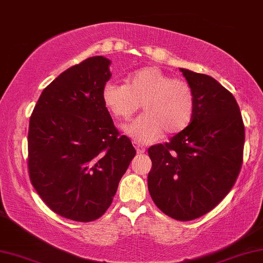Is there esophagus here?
<instances>
[{
	"label": "esophagus",
	"mask_w": 263,
	"mask_h": 263,
	"mask_svg": "<svg viewBox=\"0 0 263 263\" xmlns=\"http://www.w3.org/2000/svg\"><path fill=\"white\" fill-rule=\"evenodd\" d=\"M134 147H135V149H136L137 154H143V153L145 152V149L142 147V145H140L139 143L134 142Z\"/></svg>",
	"instance_id": "34e87169"
}]
</instances>
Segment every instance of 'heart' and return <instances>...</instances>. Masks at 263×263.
<instances>
[{"mask_svg": "<svg viewBox=\"0 0 263 263\" xmlns=\"http://www.w3.org/2000/svg\"><path fill=\"white\" fill-rule=\"evenodd\" d=\"M102 101L112 115L130 120L140 106L143 116L124 127L139 142L149 143L163 132L176 135L192 123L195 96L191 84L157 67H144L128 76L127 84L109 81L103 86Z\"/></svg>", "mask_w": 263, "mask_h": 263, "instance_id": "obj_1", "label": "heart"}]
</instances>
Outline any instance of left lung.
<instances>
[{"label": "left lung", "instance_id": "1", "mask_svg": "<svg viewBox=\"0 0 263 263\" xmlns=\"http://www.w3.org/2000/svg\"><path fill=\"white\" fill-rule=\"evenodd\" d=\"M195 96L187 129L148 149V189L165 215L197 219L216 207L239 176L245 126L235 98L212 76L180 68Z\"/></svg>", "mask_w": 263, "mask_h": 263}]
</instances>
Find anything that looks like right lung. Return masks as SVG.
Instances as JSON below:
<instances>
[{"label": "right lung", "mask_w": 263, "mask_h": 263, "mask_svg": "<svg viewBox=\"0 0 263 263\" xmlns=\"http://www.w3.org/2000/svg\"><path fill=\"white\" fill-rule=\"evenodd\" d=\"M110 60L92 56L44 88L30 116V182L52 212L90 222L111 204L136 154L102 101Z\"/></svg>", "instance_id": "right-lung-1"}]
</instances>
